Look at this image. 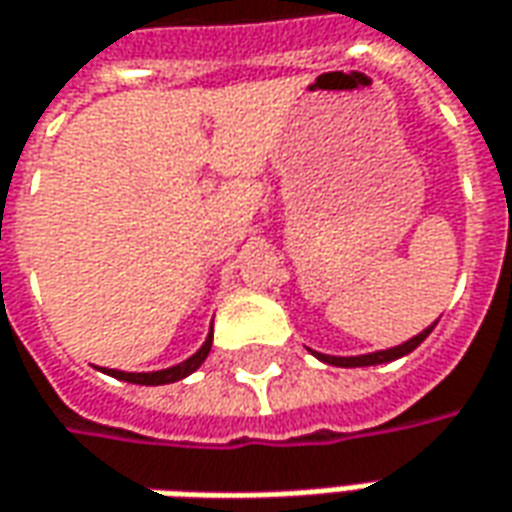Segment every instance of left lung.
I'll list each match as a JSON object with an SVG mask.
<instances>
[{
	"mask_svg": "<svg viewBox=\"0 0 512 512\" xmlns=\"http://www.w3.org/2000/svg\"><path fill=\"white\" fill-rule=\"evenodd\" d=\"M434 325L437 322H431L429 328L420 330L417 336H412V339H406L403 344H395V347H387V350H375V353H361V356H328V353H316V350H311L319 361H325V364H333V367H375V364H389V361H395V358L401 356H409L412 350H415L417 344L423 342L426 336H429L431 330H434Z\"/></svg>",
	"mask_w": 512,
	"mask_h": 512,
	"instance_id": "obj_1",
	"label": "left lung"
}]
</instances>
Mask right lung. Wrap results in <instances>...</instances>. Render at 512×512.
<instances>
[{"instance_id":"add662e5","label":"right lung","mask_w":512,"mask_h":512,"mask_svg":"<svg viewBox=\"0 0 512 512\" xmlns=\"http://www.w3.org/2000/svg\"><path fill=\"white\" fill-rule=\"evenodd\" d=\"M210 347H212V328L207 333V339L204 344L198 347L196 353L190 358H184L182 364H173L168 370H154V373H125V370H106L103 367V373H109L111 378H117V381H128V384H142V387H162V384H173V381H182L190 373H196L198 367L204 364V358L210 356Z\"/></svg>"}]
</instances>
